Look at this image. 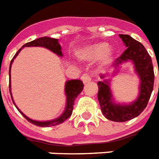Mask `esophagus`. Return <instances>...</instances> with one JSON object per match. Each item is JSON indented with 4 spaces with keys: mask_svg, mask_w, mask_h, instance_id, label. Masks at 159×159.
<instances>
[{
    "mask_svg": "<svg viewBox=\"0 0 159 159\" xmlns=\"http://www.w3.org/2000/svg\"><path fill=\"white\" fill-rule=\"evenodd\" d=\"M81 79H82L83 83H84V84H87V83L90 82V81L92 80L91 77L89 76V75H84L81 77Z\"/></svg>",
    "mask_w": 159,
    "mask_h": 159,
    "instance_id": "1",
    "label": "esophagus"
}]
</instances>
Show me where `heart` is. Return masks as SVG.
Instances as JSON below:
<instances>
[{"label":"heart","instance_id":"1","mask_svg":"<svg viewBox=\"0 0 159 159\" xmlns=\"http://www.w3.org/2000/svg\"><path fill=\"white\" fill-rule=\"evenodd\" d=\"M113 55L114 51L109 47L108 43L106 42H99L97 44H92L81 53V56L85 59L94 60L102 57V64L104 65L108 64L111 61Z\"/></svg>","mask_w":159,"mask_h":159}]
</instances>
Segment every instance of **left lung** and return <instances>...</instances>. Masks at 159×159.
Here are the masks:
<instances>
[{"mask_svg":"<svg viewBox=\"0 0 159 159\" xmlns=\"http://www.w3.org/2000/svg\"><path fill=\"white\" fill-rule=\"evenodd\" d=\"M119 37L124 41L126 50L115 61V70L126 61H131L134 65L135 71L140 78L138 98L132 103H115L110 88V81L104 80L107 75H101L103 81H99L98 98L102 114L109 120L115 122H126L137 117L145 109L148 104L154 83V73L151 57L141 43L128 35L120 34ZM159 74V73H158Z\"/></svg>","mask_w":159,"mask_h":159,"instance_id":"obj_1","label":"left lung"}]
</instances>
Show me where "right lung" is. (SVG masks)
Wrapping results in <instances>:
<instances>
[{
    "label": "right lung",
    "mask_w": 159,
    "mask_h": 159,
    "mask_svg": "<svg viewBox=\"0 0 159 159\" xmlns=\"http://www.w3.org/2000/svg\"><path fill=\"white\" fill-rule=\"evenodd\" d=\"M44 47V48H46L48 49H49L50 51H52L53 53H56L57 55H58L59 57H62V53H61V45L59 44L58 40L57 39H53V38L50 37H46V36H44V37H40L39 39H36L35 40H32L31 42H28L27 44H25L24 45L22 46V48H19L18 51L15 53V55L14 56L13 59L10 61V70H9V75H10V85H9V88H10V96H11L12 101L14 102V106L18 109V111H19L21 115H23L25 119H27V121L31 123L32 124L35 126H39V127H43V128H45V127H50V126H55L58 125V124L63 123L64 121H66L68 118L70 117L72 114V111H73V106L75 104V100L76 99V98L79 96V94L81 92L83 91V89H84V84L81 80H67L65 84V93L66 96V108L64 112L61 115V116H59L57 119H53V120H49V121H35L33 119H30L25 115L22 111L18 108V106H16V104L14 103V99H13V96L11 93V84H10V69H11V65L14 61V59L18 56V54L20 53V51L22 50V48H24V47Z\"/></svg>",
    "instance_id": "right-lung-1"
}]
</instances>
